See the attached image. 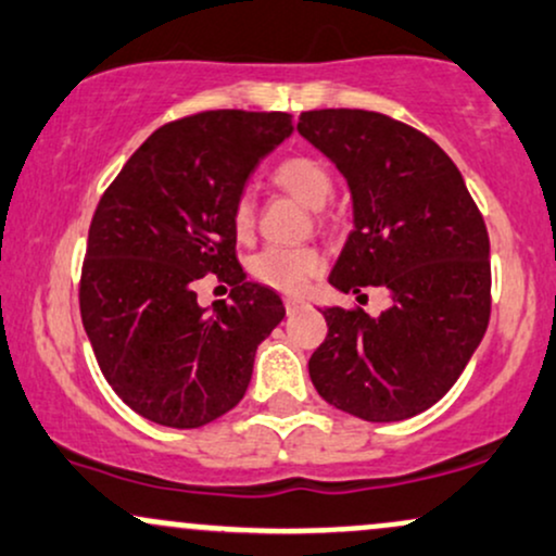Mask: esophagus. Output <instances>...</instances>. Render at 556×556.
<instances>
[{
    "label": "esophagus",
    "instance_id": "1",
    "mask_svg": "<svg viewBox=\"0 0 556 556\" xmlns=\"http://www.w3.org/2000/svg\"><path fill=\"white\" fill-rule=\"evenodd\" d=\"M305 300L303 298H285V311L287 314H298V311L305 308Z\"/></svg>",
    "mask_w": 556,
    "mask_h": 556
}]
</instances>
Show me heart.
Listing matches in <instances>:
<instances>
[{
    "label": "heart",
    "instance_id": "obj_1",
    "mask_svg": "<svg viewBox=\"0 0 556 556\" xmlns=\"http://www.w3.org/2000/svg\"><path fill=\"white\" fill-rule=\"evenodd\" d=\"M271 180L285 193L298 198L308 208H321L334 193V180L329 169L314 156H290L282 159L271 169ZM253 201L251 195H240L232 206V227L238 238H248L253 232ZM324 261L314 248H264L251 261V274L274 287L279 292H298L303 290L311 277L321 271Z\"/></svg>",
    "mask_w": 556,
    "mask_h": 556
}]
</instances>
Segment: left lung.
<instances>
[{
  "label": "left lung",
  "mask_w": 556,
  "mask_h": 556,
  "mask_svg": "<svg viewBox=\"0 0 556 556\" xmlns=\"http://www.w3.org/2000/svg\"><path fill=\"white\" fill-rule=\"evenodd\" d=\"M300 136L334 162L353 225L329 285L381 316L324 308L327 340L311 355L316 392L350 416L389 424L429 410L460 379L491 314L489 232L460 169L429 136L366 110L300 114Z\"/></svg>",
  "instance_id": "left-lung-1"
}]
</instances>
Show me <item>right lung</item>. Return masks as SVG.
<instances>
[{
  "instance_id": "obj_1",
  "label": "right lung",
  "mask_w": 556,
  "mask_h": 556,
  "mask_svg": "<svg viewBox=\"0 0 556 556\" xmlns=\"http://www.w3.org/2000/svg\"><path fill=\"white\" fill-rule=\"evenodd\" d=\"M292 132L285 112L216 110L159 127L104 190L88 229L80 316L101 374L138 416L198 429L251 384L282 298L245 282L232 206L256 164ZM216 273L233 303L201 309Z\"/></svg>"
}]
</instances>
